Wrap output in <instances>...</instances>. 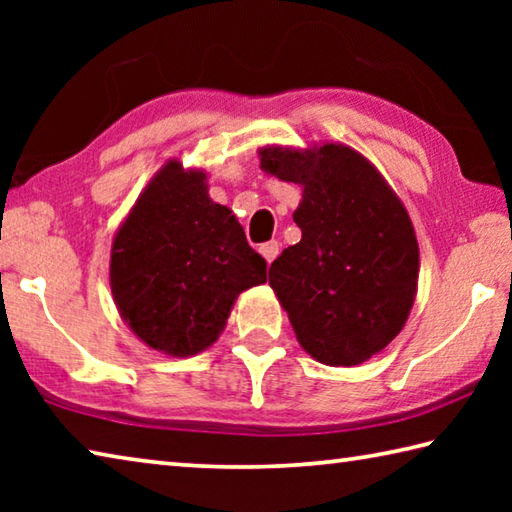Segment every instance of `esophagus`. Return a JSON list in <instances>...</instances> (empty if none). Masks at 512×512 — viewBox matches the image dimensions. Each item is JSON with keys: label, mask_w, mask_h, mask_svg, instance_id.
<instances>
[{"label": "esophagus", "mask_w": 512, "mask_h": 512, "mask_svg": "<svg viewBox=\"0 0 512 512\" xmlns=\"http://www.w3.org/2000/svg\"><path fill=\"white\" fill-rule=\"evenodd\" d=\"M259 253H262V257L266 259V262L271 264L273 259L277 257V253H280V244H277V241H266V244L259 246Z\"/></svg>", "instance_id": "obj_1"}]
</instances>
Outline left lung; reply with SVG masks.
Instances as JSON below:
<instances>
[{
	"instance_id": "8db88e82",
	"label": "left lung",
	"mask_w": 512,
	"mask_h": 512,
	"mask_svg": "<svg viewBox=\"0 0 512 512\" xmlns=\"http://www.w3.org/2000/svg\"><path fill=\"white\" fill-rule=\"evenodd\" d=\"M259 167L302 187L296 246L268 284L302 350L325 366H359L402 332L418 291L420 248L409 212L375 164L345 144L262 146Z\"/></svg>"
}]
</instances>
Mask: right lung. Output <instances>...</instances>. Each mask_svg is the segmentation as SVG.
<instances>
[{
  "instance_id": "1",
  "label": "right lung",
  "mask_w": 512,
  "mask_h": 512,
  "mask_svg": "<svg viewBox=\"0 0 512 512\" xmlns=\"http://www.w3.org/2000/svg\"><path fill=\"white\" fill-rule=\"evenodd\" d=\"M266 282L230 207L207 194L203 169L169 160L119 225L110 289L119 316L151 350L194 357L219 339L241 291Z\"/></svg>"
}]
</instances>
